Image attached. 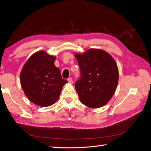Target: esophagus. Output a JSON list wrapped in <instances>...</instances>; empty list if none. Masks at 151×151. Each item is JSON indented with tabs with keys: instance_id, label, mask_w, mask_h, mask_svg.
<instances>
[{
	"instance_id": "1",
	"label": "esophagus",
	"mask_w": 151,
	"mask_h": 151,
	"mask_svg": "<svg viewBox=\"0 0 151 151\" xmlns=\"http://www.w3.org/2000/svg\"><path fill=\"white\" fill-rule=\"evenodd\" d=\"M67 81L69 83H72V77H69V78H68Z\"/></svg>"
}]
</instances>
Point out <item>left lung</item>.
Instances as JSON below:
<instances>
[{"label":"left lung","instance_id":"8db88e82","mask_svg":"<svg viewBox=\"0 0 151 151\" xmlns=\"http://www.w3.org/2000/svg\"><path fill=\"white\" fill-rule=\"evenodd\" d=\"M81 78L75 83L81 103L90 108L102 107L114 94L119 71L114 59L107 52L89 49L76 54Z\"/></svg>","mask_w":151,"mask_h":151}]
</instances>
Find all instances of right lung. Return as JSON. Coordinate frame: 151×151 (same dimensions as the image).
<instances>
[{
    "label": "right lung",
    "instance_id": "1",
    "mask_svg": "<svg viewBox=\"0 0 151 151\" xmlns=\"http://www.w3.org/2000/svg\"><path fill=\"white\" fill-rule=\"evenodd\" d=\"M56 57L39 51L27 61L20 74V82L30 101L40 107H48L58 100L63 85L60 69L55 67Z\"/></svg>",
    "mask_w": 151,
    "mask_h": 151
}]
</instances>
